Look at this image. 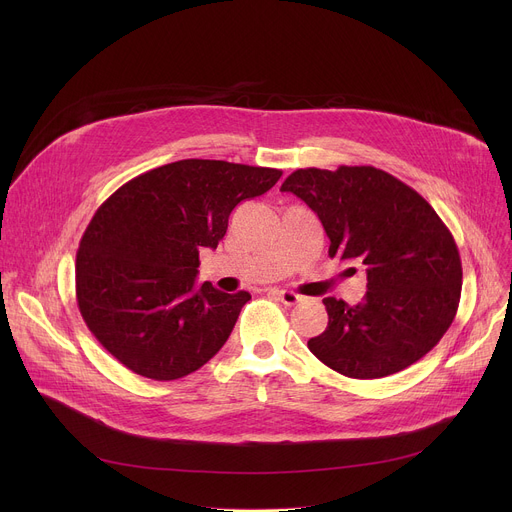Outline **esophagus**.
Masks as SVG:
<instances>
[{
	"mask_svg": "<svg viewBox=\"0 0 512 512\" xmlns=\"http://www.w3.org/2000/svg\"><path fill=\"white\" fill-rule=\"evenodd\" d=\"M271 294L277 296V300H281V304H285V306H296L304 300V296L296 294V291H287V289H271Z\"/></svg>",
	"mask_w": 512,
	"mask_h": 512,
	"instance_id": "obj_1",
	"label": "esophagus"
}]
</instances>
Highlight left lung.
<instances>
[{"mask_svg":"<svg viewBox=\"0 0 512 512\" xmlns=\"http://www.w3.org/2000/svg\"><path fill=\"white\" fill-rule=\"evenodd\" d=\"M279 190L318 214L330 257L367 271L358 306L324 300L328 326L308 340L318 360L350 379H381L442 340L458 312L462 261L450 229L419 192L373 166L296 170Z\"/></svg>","mask_w":512,"mask_h":512,"instance_id":"8db88e82","label":"left lung"}]
</instances>
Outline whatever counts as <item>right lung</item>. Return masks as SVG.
Here are the masks:
<instances>
[{"label": "right lung", "mask_w": 512, "mask_h": 512, "mask_svg": "<svg viewBox=\"0 0 512 512\" xmlns=\"http://www.w3.org/2000/svg\"><path fill=\"white\" fill-rule=\"evenodd\" d=\"M279 178L275 168L180 160L125 182L97 208L77 253V304L123 367L174 381L223 348L251 296L198 285V253L216 249L239 202Z\"/></svg>", "instance_id": "right-lung-1"}]
</instances>
